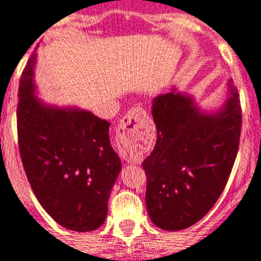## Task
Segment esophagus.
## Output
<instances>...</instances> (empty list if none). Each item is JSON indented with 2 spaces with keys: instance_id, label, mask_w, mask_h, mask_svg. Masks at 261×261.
Returning a JSON list of instances; mask_svg holds the SVG:
<instances>
[{
  "instance_id": "34e87169",
  "label": "esophagus",
  "mask_w": 261,
  "mask_h": 261,
  "mask_svg": "<svg viewBox=\"0 0 261 261\" xmlns=\"http://www.w3.org/2000/svg\"><path fill=\"white\" fill-rule=\"evenodd\" d=\"M147 115L146 114V110L142 109V107H134L131 109L130 111L127 112L126 115L120 119L119 124H118V130L119 131H127V133H133L137 127L138 122L142 118H145ZM133 158V150H131V154H126V160L130 161Z\"/></svg>"
}]
</instances>
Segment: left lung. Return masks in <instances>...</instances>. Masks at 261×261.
Returning a JSON list of instances; mask_svg holds the SVG:
<instances>
[{
	"label": "left lung",
	"mask_w": 261,
	"mask_h": 261,
	"mask_svg": "<svg viewBox=\"0 0 261 261\" xmlns=\"http://www.w3.org/2000/svg\"><path fill=\"white\" fill-rule=\"evenodd\" d=\"M229 87V99L215 115L200 112L190 97L174 91L152 99L156 142L142 166L146 206L161 229H186L200 221L225 188L243 122L240 97Z\"/></svg>",
	"instance_id": "8db88e82"
}]
</instances>
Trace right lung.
Returning <instances> with one entry per match:
<instances>
[{"label": "right lung", "mask_w": 261, "mask_h": 261, "mask_svg": "<svg viewBox=\"0 0 261 261\" xmlns=\"http://www.w3.org/2000/svg\"><path fill=\"white\" fill-rule=\"evenodd\" d=\"M32 54L21 73L17 105L18 147L27 178L41 206L61 226L97 229L107 216L120 160L110 123L84 110L45 107L33 94Z\"/></svg>", "instance_id": "add662e5"}]
</instances>
